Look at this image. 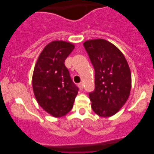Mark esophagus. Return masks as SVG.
Segmentation results:
<instances>
[{
	"instance_id": "esophagus-1",
	"label": "esophagus",
	"mask_w": 154,
	"mask_h": 154,
	"mask_svg": "<svg viewBox=\"0 0 154 154\" xmlns=\"http://www.w3.org/2000/svg\"><path fill=\"white\" fill-rule=\"evenodd\" d=\"M79 89L80 90H83V84L82 83H79Z\"/></svg>"
}]
</instances>
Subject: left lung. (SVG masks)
<instances>
[{
	"label": "left lung",
	"mask_w": 154,
	"mask_h": 154,
	"mask_svg": "<svg viewBox=\"0 0 154 154\" xmlns=\"http://www.w3.org/2000/svg\"><path fill=\"white\" fill-rule=\"evenodd\" d=\"M83 45L95 71V89L89 94L92 109L101 117L112 116L130 96L129 65L121 50L106 40H88Z\"/></svg>",
	"instance_id": "8db88e82"
}]
</instances>
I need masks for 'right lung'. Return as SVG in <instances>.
<instances>
[{"mask_svg":"<svg viewBox=\"0 0 154 154\" xmlns=\"http://www.w3.org/2000/svg\"><path fill=\"white\" fill-rule=\"evenodd\" d=\"M74 48L70 42L52 41L43 48L35 63L32 76L33 93L40 106L53 117L67 114L78 94L79 88L64 65Z\"/></svg>","mask_w":154,"mask_h":154,"instance_id":"1","label":"right lung"}]
</instances>
